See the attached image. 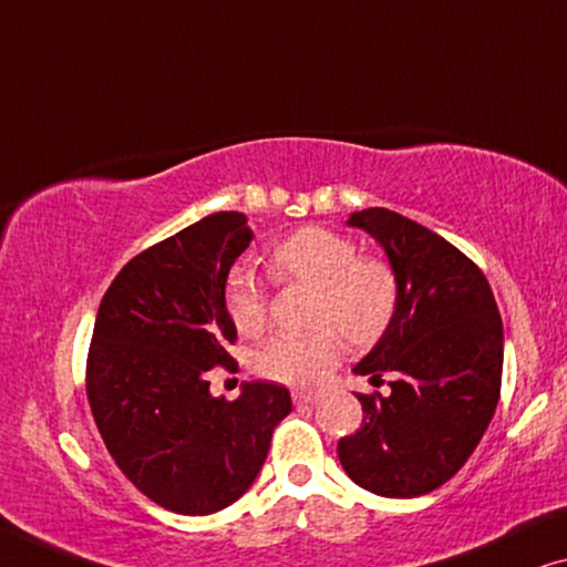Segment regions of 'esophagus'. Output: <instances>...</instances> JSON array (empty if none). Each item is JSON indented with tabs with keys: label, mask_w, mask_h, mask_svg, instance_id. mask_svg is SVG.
Listing matches in <instances>:
<instances>
[{
	"label": "esophagus",
	"mask_w": 567,
	"mask_h": 567,
	"mask_svg": "<svg viewBox=\"0 0 567 567\" xmlns=\"http://www.w3.org/2000/svg\"><path fill=\"white\" fill-rule=\"evenodd\" d=\"M316 398H318V395L308 393V390H295V393H292V403H295V405H308V403H316Z\"/></svg>",
	"instance_id": "obj_1"
}]
</instances>
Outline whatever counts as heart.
<instances>
[{"mask_svg":"<svg viewBox=\"0 0 567 567\" xmlns=\"http://www.w3.org/2000/svg\"><path fill=\"white\" fill-rule=\"evenodd\" d=\"M267 269L277 282L313 285V333H282L254 354L259 374L308 388L323 380L349 344L372 347L385 337L398 310V280L388 261L360 257V246L339 230L306 226L282 236L267 249ZM223 306L241 337H259L269 323L267 295L249 269L238 267L223 287Z\"/></svg>","mask_w":567,"mask_h":567,"instance_id":"heart-1","label":"heart"}]
</instances>
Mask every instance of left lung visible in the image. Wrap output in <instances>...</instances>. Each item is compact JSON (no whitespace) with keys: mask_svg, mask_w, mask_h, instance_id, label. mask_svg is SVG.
Returning a JSON list of instances; mask_svg holds the SVG:
<instances>
[{"mask_svg":"<svg viewBox=\"0 0 567 567\" xmlns=\"http://www.w3.org/2000/svg\"><path fill=\"white\" fill-rule=\"evenodd\" d=\"M385 249L398 310L385 337L354 367L390 395L360 393L362 426L339 440L347 475L385 498H416L465 465L501 398L504 326L473 259L421 223L385 207L349 218Z\"/></svg>","mask_w":567,"mask_h":567,"instance_id":"1","label":"left lung"}]
</instances>
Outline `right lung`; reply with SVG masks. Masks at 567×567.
<instances>
[{
	"mask_svg": "<svg viewBox=\"0 0 567 567\" xmlns=\"http://www.w3.org/2000/svg\"><path fill=\"white\" fill-rule=\"evenodd\" d=\"M249 241L244 213L207 215L127 261L94 321V424L127 481L174 514H215L241 498L292 411L275 382H246L236 401L210 395L213 367L234 370L223 287Z\"/></svg>",
	"mask_w": 567,
	"mask_h": 567,
	"instance_id": "1",
	"label": "right lung"
}]
</instances>
